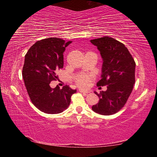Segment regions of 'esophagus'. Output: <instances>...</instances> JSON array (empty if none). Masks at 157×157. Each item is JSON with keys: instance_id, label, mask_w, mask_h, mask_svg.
Segmentation results:
<instances>
[{"instance_id": "esophagus-1", "label": "esophagus", "mask_w": 157, "mask_h": 157, "mask_svg": "<svg viewBox=\"0 0 157 157\" xmlns=\"http://www.w3.org/2000/svg\"><path fill=\"white\" fill-rule=\"evenodd\" d=\"M79 91L80 92V93H82V94H84V95H87V94H88V93L86 92V91H84L83 90H82V89H79Z\"/></svg>"}]
</instances>
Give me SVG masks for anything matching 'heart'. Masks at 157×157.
Here are the masks:
<instances>
[{"instance_id": "heart-1", "label": "heart", "mask_w": 157, "mask_h": 157, "mask_svg": "<svg viewBox=\"0 0 157 157\" xmlns=\"http://www.w3.org/2000/svg\"><path fill=\"white\" fill-rule=\"evenodd\" d=\"M94 76L89 74L82 73L76 77L75 82L78 86L82 89H86L89 86L90 84L94 80Z\"/></svg>"}]
</instances>
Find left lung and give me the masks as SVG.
<instances>
[{"mask_svg": "<svg viewBox=\"0 0 157 157\" xmlns=\"http://www.w3.org/2000/svg\"><path fill=\"white\" fill-rule=\"evenodd\" d=\"M98 47L103 59L101 79L98 86H107L100 94L98 104L93 111L101 115H112L126 104L135 83L136 63L128 49L121 42L109 36L91 40Z\"/></svg>", "mask_w": 157, "mask_h": 157, "instance_id": "1", "label": "left lung"}]
</instances>
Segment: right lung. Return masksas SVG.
<instances>
[{
  "label": "right lung",
  "instance_id": "right-lung-1",
  "mask_svg": "<svg viewBox=\"0 0 157 157\" xmlns=\"http://www.w3.org/2000/svg\"><path fill=\"white\" fill-rule=\"evenodd\" d=\"M71 43L60 38H47L36 41L26 53L23 78L31 102L42 112H62L77 91L68 85L62 89L58 86L52 89L50 85L58 79L57 72L63 66V52Z\"/></svg>",
  "mask_w": 157,
  "mask_h": 157
}]
</instances>
